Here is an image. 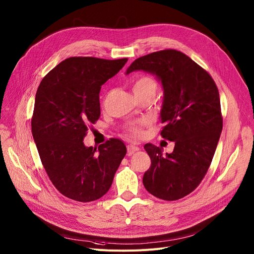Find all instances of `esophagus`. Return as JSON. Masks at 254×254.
I'll return each mask as SVG.
<instances>
[{"label":"esophagus","instance_id":"obj_1","mask_svg":"<svg viewBox=\"0 0 254 254\" xmlns=\"http://www.w3.org/2000/svg\"><path fill=\"white\" fill-rule=\"evenodd\" d=\"M139 150H140V148L136 145H128L127 146V154L128 155H131L132 153H135L136 151H139Z\"/></svg>","mask_w":254,"mask_h":254}]
</instances>
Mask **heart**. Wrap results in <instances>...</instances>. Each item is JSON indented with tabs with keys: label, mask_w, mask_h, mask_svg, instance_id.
<instances>
[{
	"label": "heart",
	"mask_w": 254,
	"mask_h": 254,
	"mask_svg": "<svg viewBox=\"0 0 254 254\" xmlns=\"http://www.w3.org/2000/svg\"><path fill=\"white\" fill-rule=\"evenodd\" d=\"M157 89V83L155 80L150 76H139L137 79H135L134 84H132V90H134L135 95L137 93H143V92H153L155 95ZM144 123L140 125H131L128 127V131L132 136H140L142 134V126Z\"/></svg>",
	"instance_id": "b5f03b06"
}]
</instances>
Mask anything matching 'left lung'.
<instances>
[{
  "mask_svg": "<svg viewBox=\"0 0 254 254\" xmlns=\"http://www.w3.org/2000/svg\"><path fill=\"white\" fill-rule=\"evenodd\" d=\"M155 75L164 88L161 120L163 138L175 142L172 153L148 143L151 166L143 184L152 195L176 201L201 183L214 156L222 130L217 86L210 74L181 51L166 49L132 62L127 75Z\"/></svg>",
  "mask_w": 254,
  "mask_h": 254,
  "instance_id": "left-lung-1",
  "label": "left lung"
}]
</instances>
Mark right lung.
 Returning <instances> with one entry per match:
<instances>
[{"mask_svg":"<svg viewBox=\"0 0 254 254\" xmlns=\"http://www.w3.org/2000/svg\"><path fill=\"white\" fill-rule=\"evenodd\" d=\"M127 59L69 58L40 83L32 117V134L42 165L56 189L77 202H92L109 190L127 153L123 141L110 139L86 147L87 127L101 115V86Z\"/></svg>","mask_w":254,"mask_h":254,"instance_id":"add662e5","label":"right lung"}]
</instances>
